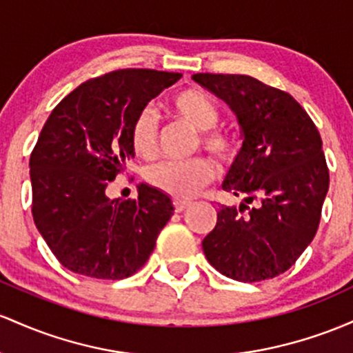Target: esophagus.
I'll return each instance as SVG.
<instances>
[{"label": "esophagus", "instance_id": "1", "mask_svg": "<svg viewBox=\"0 0 353 353\" xmlns=\"http://www.w3.org/2000/svg\"><path fill=\"white\" fill-rule=\"evenodd\" d=\"M190 205V201H187V200H180V198H175V200H173V207H175V212H183L185 208H187Z\"/></svg>", "mask_w": 353, "mask_h": 353}]
</instances>
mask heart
Instances as JSON below:
<instances>
[{"label": "heart", "mask_w": 353, "mask_h": 353, "mask_svg": "<svg viewBox=\"0 0 353 353\" xmlns=\"http://www.w3.org/2000/svg\"><path fill=\"white\" fill-rule=\"evenodd\" d=\"M168 110L178 120L185 121L198 132L200 145L219 158L228 161L235 157L236 143L233 134L215 128L220 110L208 93L201 90H183L168 100ZM157 120L150 108H141L130 125V145L138 157L150 160L157 153ZM215 176V166L207 158L190 160H163L146 170V180L152 187L176 198L196 195Z\"/></svg>", "instance_id": "heart-1"}]
</instances>
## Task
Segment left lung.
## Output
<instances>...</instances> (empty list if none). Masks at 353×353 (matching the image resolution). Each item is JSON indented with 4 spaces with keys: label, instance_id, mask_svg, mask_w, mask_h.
Instances as JSON below:
<instances>
[{
    "label": "left lung",
    "instance_id": "left-lung-1",
    "mask_svg": "<svg viewBox=\"0 0 353 353\" xmlns=\"http://www.w3.org/2000/svg\"><path fill=\"white\" fill-rule=\"evenodd\" d=\"M192 78L232 108L243 138L221 185L243 203L220 205L215 228L201 241L205 256L239 282L273 279L296 262L319 228L330 181L322 138L282 90L247 74Z\"/></svg>",
    "mask_w": 353,
    "mask_h": 353
}]
</instances>
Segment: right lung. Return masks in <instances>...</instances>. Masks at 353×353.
I'll return each mask as SVG.
<instances>
[{"instance_id": "add662e5", "label": "right lung", "mask_w": 353, "mask_h": 353, "mask_svg": "<svg viewBox=\"0 0 353 353\" xmlns=\"http://www.w3.org/2000/svg\"><path fill=\"white\" fill-rule=\"evenodd\" d=\"M180 78L157 70L110 71L81 83L46 120L30 158L31 212L68 270L121 280L152 255L175 210L172 198L141 183L134 200H110L106 188L134 157V114Z\"/></svg>"}]
</instances>
